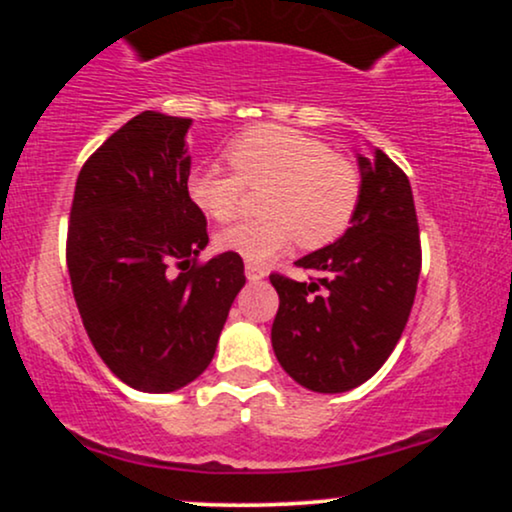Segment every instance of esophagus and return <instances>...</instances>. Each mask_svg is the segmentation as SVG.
Returning a JSON list of instances; mask_svg holds the SVG:
<instances>
[{
	"instance_id": "esophagus-1",
	"label": "esophagus",
	"mask_w": 512,
	"mask_h": 512,
	"mask_svg": "<svg viewBox=\"0 0 512 512\" xmlns=\"http://www.w3.org/2000/svg\"><path fill=\"white\" fill-rule=\"evenodd\" d=\"M245 276H248V281H262L264 279V269L260 267V264L248 262V264H245Z\"/></svg>"
}]
</instances>
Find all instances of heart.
I'll use <instances>...</instances> for the list:
<instances>
[{"instance_id":"1","label":"heart","mask_w":512,"mask_h":512,"mask_svg":"<svg viewBox=\"0 0 512 512\" xmlns=\"http://www.w3.org/2000/svg\"><path fill=\"white\" fill-rule=\"evenodd\" d=\"M226 156L236 173L219 163H199L185 182L190 202L214 221L238 214L245 187H264V216L223 228L216 236L223 252L267 262L293 240L305 250L325 248L354 219L361 197L358 170L320 139L289 127H257L231 142Z\"/></svg>"}]
</instances>
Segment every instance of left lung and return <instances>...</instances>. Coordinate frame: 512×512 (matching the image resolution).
<instances>
[{
  "mask_svg": "<svg viewBox=\"0 0 512 512\" xmlns=\"http://www.w3.org/2000/svg\"><path fill=\"white\" fill-rule=\"evenodd\" d=\"M361 197L351 226L296 264L320 279L272 274L279 310L272 325L276 361L313 392L354 390L392 354L421 272V240L409 178L380 149L356 154Z\"/></svg>",
  "mask_w": 512,
  "mask_h": 512,
  "instance_id": "obj_1",
  "label": "left lung"
}]
</instances>
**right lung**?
Here are the masks:
<instances>
[{
    "instance_id": "1",
    "label": "right lung",
    "mask_w": 512,
    "mask_h": 512,
    "mask_svg": "<svg viewBox=\"0 0 512 512\" xmlns=\"http://www.w3.org/2000/svg\"><path fill=\"white\" fill-rule=\"evenodd\" d=\"M190 125L156 110L132 117L84 163L69 214L67 267L88 339L122 383L151 395L207 370L245 286L233 252L197 264L209 236L185 190Z\"/></svg>"
}]
</instances>
